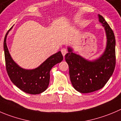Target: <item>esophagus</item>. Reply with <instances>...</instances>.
<instances>
[{
    "instance_id": "34e87169",
    "label": "esophagus",
    "mask_w": 121,
    "mask_h": 121,
    "mask_svg": "<svg viewBox=\"0 0 121 121\" xmlns=\"http://www.w3.org/2000/svg\"><path fill=\"white\" fill-rule=\"evenodd\" d=\"M61 53H62V54L63 56H64L66 53H67L68 51L66 49H65V48H63V49H61Z\"/></svg>"
}]
</instances>
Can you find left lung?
I'll use <instances>...</instances> for the list:
<instances>
[{
    "label": "left lung",
    "mask_w": 121,
    "mask_h": 121,
    "mask_svg": "<svg viewBox=\"0 0 121 121\" xmlns=\"http://www.w3.org/2000/svg\"><path fill=\"white\" fill-rule=\"evenodd\" d=\"M99 19L105 30L107 45L99 59L89 61L72 52L68 48L65 60L68 64L71 83L73 88L81 93L95 91L103 88L113 74L116 65L115 37L105 19L99 15Z\"/></svg>",
    "instance_id": "obj_1"
}]
</instances>
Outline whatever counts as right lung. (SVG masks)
Instances as JSON below:
<instances>
[{"label": "right lung", "instance_id": "add662e5", "mask_svg": "<svg viewBox=\"0 0 121 121\" xmlns=\"http://www.w3.org/2000/svg\"><path fill=\"white\" fill-rule=\"evenodd\" d=\"M11 29L7 32L3 43L6 68L9 77L18 88L25 93L31 94L41 93L49 86L51 69L63 60L61 52L52 55L37 68L31 70L22 68L13 60L6 45L7 35Z\"/></svg>", "mask_w": 121, "mask_h": 121}]
</instances>
